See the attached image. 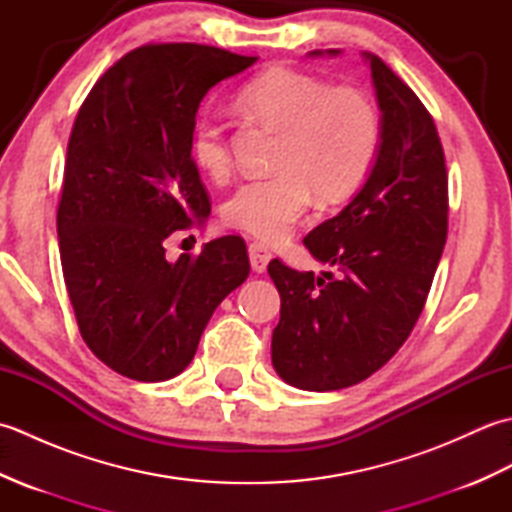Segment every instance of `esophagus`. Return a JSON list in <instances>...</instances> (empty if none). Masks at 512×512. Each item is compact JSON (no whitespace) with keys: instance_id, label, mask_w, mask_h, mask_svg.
I'll use <instances>...</instances> for the list:
<instances>
[{"instance_id":"obj_1","label":"esophagus","mask_w":512,"mask_h":512,"mask_svg":"<svg viewBox=\"0 0 512 512\" xmlns=\"http://www.w3.org/2000/svg\"><path fill=\"white\" fill-rule=\"evenodd\" d=\"M248 257H250V268H253L255 273L262 275L270 259H273V253H270L264 244L253 242L248 246Z\"/></svg>"}]
</instances>
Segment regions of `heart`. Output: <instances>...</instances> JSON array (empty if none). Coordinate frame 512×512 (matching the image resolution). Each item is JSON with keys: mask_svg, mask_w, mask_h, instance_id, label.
Here are the masks:
<instances>
[{"mask_svg": "<svg viewBox=\"0 0 512 512\" xmlns=\"http://www.w3.org/2000/svg\"><path fill=\"white\" fill-rule=\"evenodd\" d=\"M239 105L281 132L277 176L242 182L224 204V220L239 231L279 242L308 211L312 191L323 200L345 198L374 165L380 114L363 90L270 68L244 85ZM189 151L206 176L222 178L231 169L224 127L213 116L193 125Z\"/></svg>", "mask_w": 512, "mask_h": 512, "instance_id": "heart-1", "label": "heart"}]
</instances>
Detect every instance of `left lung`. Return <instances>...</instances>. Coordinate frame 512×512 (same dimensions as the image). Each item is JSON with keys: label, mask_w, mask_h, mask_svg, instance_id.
<instances>
[{"label": "left lung", "mask_w": 512, "mask_h": 512, "mask_svg": "<svg viewBox=\"0 0 512 512\" xmlns=\"http://www.w3.org/2000/svg\"><path fill=\"white\" fill-rule=\"evenodd\" d=\"M341 50H312L310 57ZM380 110V145L365 184L303 244L339 275L299 273L279 259L273 367L306 391H332L378 372L407 341L447 242L449 178L427 107L383 59L363 52Z\"/></svg>", "instance_id": "1"}]
</instances>
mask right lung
Masks as SVG:
<instances>
[{"instance_id": "right-lung-1", "label": "right lung", "mask_w": 512, "mask_h": 512, "mask_svg": "<svg viewBox=\"0 0 512 512\" xmlns=\"http://www.w3.org/2000/svg\"><path fill=\"white\" fill-rule=\"evenodd\" d=\"M255 61L198 43L136 48L76 114L57 211L63 279L83 341L127 378L184 372L215 308L250 273L242 237L178 262L165 239L211 213L189 151L202 99Z\"/></svg>"}]
</instances>
